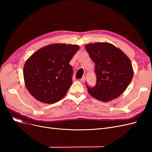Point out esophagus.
<instances>
[{
    "instance_id": "34e87169",
    "label": "esophagus",
    "mask_w": 152,
    "mask_h": 152,
    "mask_svg": "<svg viewBox=\"0 0 152 152\" xmlns=\"http://www.w3.org/2000/svg\"><path fill=\"white\" fill-rule=\"evenodd\" d=\"M85 79H86L85 77H83L81 79H80V82H82V83H84V82H85Z\"/></svg>"
}]
</instances>
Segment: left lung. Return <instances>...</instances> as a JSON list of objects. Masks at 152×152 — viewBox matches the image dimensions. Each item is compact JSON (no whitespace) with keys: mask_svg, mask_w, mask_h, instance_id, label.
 <instances>
[{"mask_svg":"<svg viewBox=\"0 0 152 152\" xmlns=\"http://www.w3.org/2000/svg\"><path fill=\"white\" fill-rule=\"evenodd\" d=\"M86 49L95 63L97 82L87 91L95 99L108 102L126 91L133 77L130 59L122 50L108 42L89 44Z\"/></svg>","mask_w":152,"mask_h":152,"instance_id":"obj_1","label":"left lung"}]
</instances>
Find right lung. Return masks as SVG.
I'll list each match as a JSON object with an SVG mask.
<instances>
[{"label":"right lung","mask_w":152,"mask_h":152,"mask_svg":"<svg viewBox=\"0 0 152 152\" xmlns=\"http://www.w3.org/2000/svg\"><path fill=\"white\" fill-rule=\"evenodd\" d=\"M79 49L77 45L52 44L30 56L23 68L25 84L30 94L47 104L61 100L72 84L73 69L69 63Z\"/></svg>","instance_id":"obj_1"}]
</instances>
